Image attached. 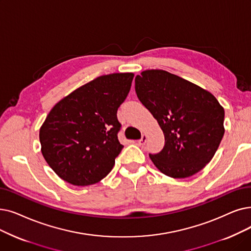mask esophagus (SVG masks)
Returning <instances> with one entry per match:
<instances>
[{"instance_id":"obj_1","label":"esophagus","mask_w":251,"mask_h":251,"mask_svg":"<svg viewBox=\"0 0 251 251\" xmlns=\"http://www.w3.org/2000/svg\"><path fill=\"white\" fill-rule=\"evenodd\" d=\"M147 140H148V135H147V134H143V136H141V138L137 141V144H138L139 146H144V145H146Z\"/></svg>"}]
</instances>
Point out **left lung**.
Masks as SVG:
<instances>
[{
    "mask_svg": "<svg viewBox=\"0 0 251 251\" xmlns=\"http://www.w3.org/2000/svg\"><path fill=\"white\" fill-rule=\"evenodd\" d=\"M138 100L159 123L165 146L150 154L165 176L186 178L211 161L225 133L224 107L198 85L163 70L135 77Z\"/></svg>",
    "mask_w": 251,
    "mask_h": 251,
    "instance_id": "left-lung-1",
    "label": "left lung"
}]
</instances>
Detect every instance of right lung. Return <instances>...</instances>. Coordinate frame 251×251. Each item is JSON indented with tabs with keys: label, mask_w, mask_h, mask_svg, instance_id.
<instances>
[{
	"label": "right lung",
	"mask_w": 251,
	"mask_h": 251,
	"mask_svg": "<svg viewBox=\"0 0 251 251\" xmlns=\"http://www.w3.org/2000/svg\"><path fill=\"white\" fill-rule=\"evenodd\" d=\"M133 77L132 73L100 75L52 107L39 136L43 157L61 179L85 187L111 172L123 149L117 111Z\"/></svg>",
	"instance_id": "add662e5"
}]
</instances>
